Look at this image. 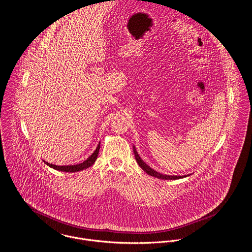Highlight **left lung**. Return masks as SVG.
I'll list each match as a JSON object with an SVG mask.
<instances>
[{"label": "left lung", "instance_id": "obj_1", "mask_svg": "<svg viewBox=\"0 0 252 252\" xmlns=\"http://www.w3.org/2000/svg\"><path fill=\"white\" fill-rule=\"evenodd\" d=\"M133 152H134V155H135V159L136 161H137V163H138V165L147 173L148 174H150V175H152V176H155V177H157V178H160V179H179V178H184V177H186V176H189L190 174H187V175H168V174H160V173H158V172H156L155 171L154 169H152L149 165H147L143 160H142V158L139 156L138 155V153H137V151H136L135 147L133 146Z\"/></svg>", "mask_w": 252, "mask_h": 252}]
</instances>
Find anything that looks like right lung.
Here are the masks:
<instances>
[{
  "label": "right lung",
  "instance_id": "add662e5",
  "mask_svg": "<svg viewBox=\"0 0 252 252\" xmlns=\"http://www.w3.org/2000/svg\"><path fill=\"white\" fill-rule=\"evenodd\" d=\"M100 143H98V146L96 149V151L90 155L85 161H83L80 164H77V165H68V166H58V165H54V164H50L46 161H44L45 164H47L49 167L58 170V171H61V172H66V173H75V172H79V171H83L89 167H91L95 161L97 160V155H98V151L100 148Z\"/></svg>",
  "mask_w": 252,
  "mask_h": 252
}]
</instances>
